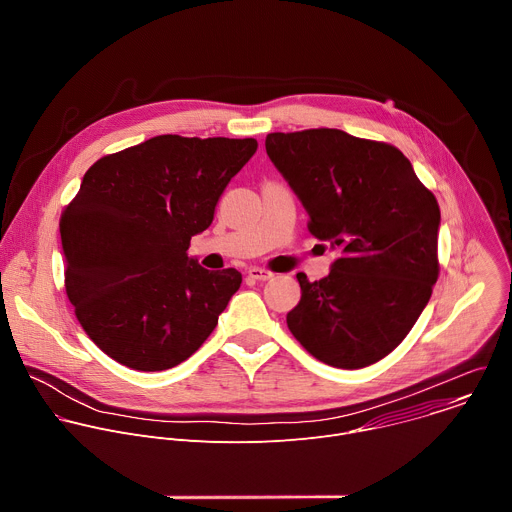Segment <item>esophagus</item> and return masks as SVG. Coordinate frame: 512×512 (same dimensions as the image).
<instances>
[{
	"mask_svg": "<svg viewBox=\"0 0 512 512\" xmlns=\"http://www.w3.org/2000/svg\"><path fill=\"white\" fill-rule=\"evenodd\" d=\"M247 275H249L251 279H257V281H267V279L273 277V273H271L269 269H261V267H251V269L247 271Z\"/></svg>",
	"mask_w": 512,
	"mask_h": 512,
	"instance_id": "1",
	"label": "esophagus"
}]
</instances>
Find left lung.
I'll return each mask as SVG.
<instances>
[{
    "instance_id": "left-lung-1",
    "label": "left lung",
    "mask_w": 512,
    "mask_h": 512,
    "mask_svg": "<svg viewBox=\"0 0 512 512\" xmlns=\"http://www.w3.org/2000/svg\"><path fill=\"white\" fill-rule=\"evenodd\" d=\"M265 150L310 214L308 231L338 257L320 281L298 273L287 328L318 360L362 369L409 334L440 275V206L385 141L340 129L269 133Z\"/></svg>"
}]
</instances>
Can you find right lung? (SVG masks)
I'll return each instance as SVG.
<instances>
[{
  "label": "right lung",
  "instance_id": "obj_1",
  "mask_svg": "<svg viewBox=\"0 0 512 512\" xmlns=\"http://www.w3.org/2000/svg\"><path fill=\"white\" fill-rule=\"evenodd\" d=\"M257 139L158 135L103 156L60 216L64 287L89 338L133 371L192 356L241 287L188 257Z\"/></svg>",
  "mask_w": 512,
  "mask_h": 512
}]
</instances>
